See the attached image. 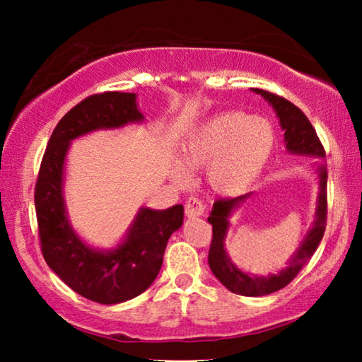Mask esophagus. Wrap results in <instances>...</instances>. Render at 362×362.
I'll list each match as a JSON object with an SVG mask.
<instances>
[{"label": "esophagus", "mask_w": 362, "mask_h": 362, "mask_svg": "<svg viewBox=\"0 0 362 362\" xmlns=\"http://www.w3.org/2000/svg\"><path fill=\"white\" fill-rule=\"evenodd\" d=\"M206 206L201 203L198 198H189L185 204V214L187 217H201L204 216Z\"/></svg>", "instance_id": "1"}]
</instances>
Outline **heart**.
<instances>
[{"mask_svg":"<svg viewBox=\"0 0 362 362\" xmlns=\"http://www.w3.org/2000/svg\"><path fill=\"white\" fill-rule=\"evenodd\" d=\"M276 132L272 121L244 112L212 116L189 134L183 144V163L177 159L174 179L180 185L192 180L189 169L207 168L214 193L236 196L252 185L273 155Z\"/></svg>","mask_w":362,"mask_h":362,"instance_id":"heart-1","label":"heart"}]
</instances>
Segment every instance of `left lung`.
<instances>
[{
  "instance_id": "8db88e82",
  "label": "left lung",
  "mask_w": 362,
  "mask_h": 362,
  "mask_svg": "<svg viewBox=\"0 0 362 362\" xmlns=\"http://www.w3.org/2000/svg\"><path fill=\"white\" fill-rule=\"evenodd\" d=\"M252 93L262 95L269 107L274 110L281 129L284 131V145L287 153L300 156L321 158L313 164L316 179H317V198L313 225L300 241L296 252L287 260V267L279 269L278 273L262 276V274H252L241 269L231 260V257L226 252V236H228L231 226V216L246 201L252 196V193L238 196L233 199H218L214 203L211 216L207 217V222L212 225V244L209 250V267L220 283L226 289L238 293V296L246 297H263L268 293H273L283 289L291 281L297 276V273L302 269L306 262L311 259L315 250L320 246L326 228V211H327V168L322 163V158H326L320 139L316 136V131L311 126L308 118L303 115L300 108H297L289 100L283 97L267 93L263 89H252Z\"/></svg>"
}]
</instances>
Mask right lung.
Masks as SVG:
<instances>
[{
	"mask_svg": "<svg viewBox=\"0 0 362 362\" xmlns=\"http://www.w3.org/2000/svg\"><path fill=\"white\" fill-rule=\"evenodd\" d=\"M144 121L137 94L103 93L88 97L59 121L49 139L36 182L35 207L46 263L79 296L102 305L126 302L153 284L161 269L169 238L183 223V206L161 211L142 206L116 246H90L73 228L66 212V155L73 140Z\"/></svg>",
	"mask_w": 362,
	"mask_h": 362,
	"instance_id": "obj_1",
	"label": "right lung"
}]
</instances>
